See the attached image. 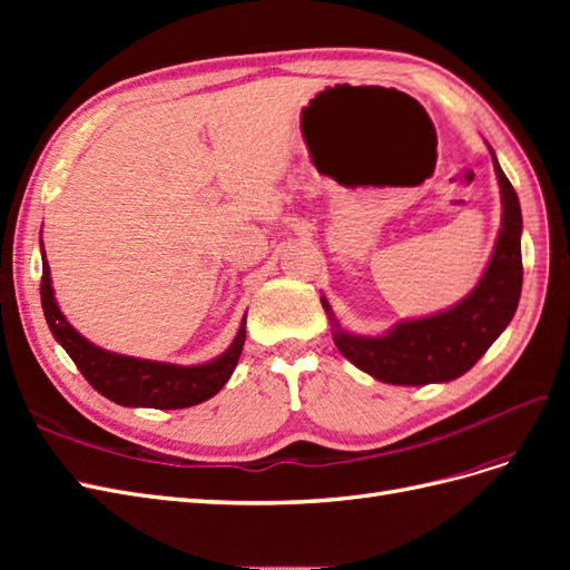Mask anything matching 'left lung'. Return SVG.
I'll list each match as a JSON object with an SVG mask.
<instances>
[{"mask_svg":"<svg viewBox=\"0 0 570 570\" xmlns=\"http://www.w3.org/2000/svg\"><path fill=\"white\" fill-rule=\"evenodd\" d=\"M492 164L502 195V228L478 285L454 306L438 314L394 323L383 335H354L337 323L331 304L321 297L331 318L335 347L356 368L390 385H430L456 381L471 371L490 344L507 331L521 299L523 216L519 195L499 166Z\"/></svg>","mask_w":570,"mask_h":570,"instance_id":"1","label":"left lung"}]
</instances>
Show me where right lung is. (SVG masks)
<instances>
[{"label":"right lung","mask_w":570,"mask_h":570,"mask_svg":"<svg viewBox=\"0 0 570 570\" xmlns=\"http://www.w3.org/2000/svg\"><path fill=\"white\" fill-rule=\"evenodd\" d=\"M42 245V243H40ZM42 249V283L40 297L45 318L51 335L66 350V354L76 361L80 373L88 383L105 394L107 400L120 406H145V409H187L202 404L228 383L237 358L245 347V321L239 323L237 335L230 347L220 356L204 361L195 366L168 364V361H151L116 354L105 347H97L88 337H82L76 327L66 321L51 287V273Z\"/></svg>","instance_id":"right-lung-1"}]
</instances>
